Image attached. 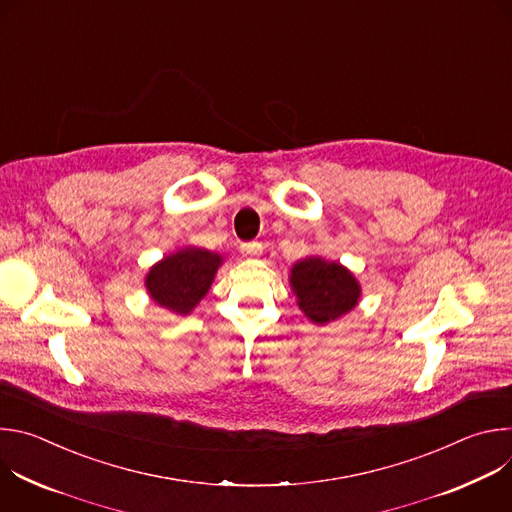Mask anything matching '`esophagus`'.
I'll return each mask as SVG.
<instances>
[{
	"mask_svg": "<svg viewBox=\"0 0 512 512\" xmlns=\"http://www.w3.org/2000/svg\"><path fill=\"white\" fill-rule=\"evenodd\" d=\"M241 253L245 255V257H259L261 253H263V245L261 243H243L241 245Z\"/></svg>",
	"mask_w": 512,
	"mask_h": 512,
	"instance_id": "obj_1",
	"label": "esophagus"
}]
</instances>
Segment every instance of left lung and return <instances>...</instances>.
<instances>
[{
    "label": "left lung",
    "instance_id": "left-lung-1",
    "mask_svg": "<svg viewBox=\"0 0 512 512\" xmlns=\"http://www.w3.org/2000/svg\"><path fill=\"white\" fill-rule=\"evenodd\" d=\"M289 285L304 316L318 326H326L352 312L362 294L358 279L348 267L320 255L294 263Z\"/></svg>",
    "mask_w": 512,
    "mask_h": 512
}]
</instances>
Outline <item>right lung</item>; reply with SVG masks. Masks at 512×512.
Instances as JSON below:
<instances>
[{"mask_svg":"<svg viewBox=\"0 0 512 512\" xmlns=\"http://www.w3.org/2000/svg\"><path fill=\"white\" fill-rule=\"evenodd\" d=\"M223 255L200 247H182L158 263L145 275V289L160 308L188 316L208 294Z\"/></svg>","mask_w":512,"mask_h":512,"instance_id":"obj_1","label":"right lung"}]
</instances>
